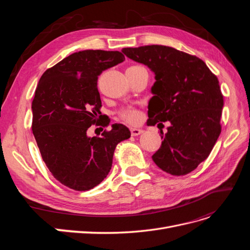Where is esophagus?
I'll list each match as a JSON object with an SVG mask.
<instances>
[{
    "label": "esophagus",
    "instance_id": "esophagus-1",
    "mask_svg": "<svg viewBox=\"0 0 250 250\" xmlns=\"http://www.w3.org/2000/svg\"><path fill=\"white\" fill-rule=\"evenodd\" d=\"M130 131H131V135H133V137H137V135H140L144 132V130L140 129V128H131Z\"/></svg>",
    "mask_w": 250,
    "mask_h": 250
}]
</instances>
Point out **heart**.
Here are the masks:
<instances>
[{
    "instance_id": "obj_1",
    "label": "heart",
    "mask_w": 250,
    "mask_h": 250,
    "mask_svg": "<svg viewBox=\"0 0 250 250\" xmlns=\"http://www.w3.org/2000/svg\"><path fill=\"white\" fill-rule=\"evenodd\" d=\"M119 115L121 119L129 124H138L141 122V120L143 118L142 112L132 106H127L122 108L119 111Z\"/></svg>"
}]
</instances>
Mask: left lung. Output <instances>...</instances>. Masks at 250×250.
Here are the masks:
<instances>
[{
  "label": "left lung",
  "instance_id": "1",
  "mask_svg": "<svg viewBox=\"0 0 250 250\" xmlns=\"http://www.w3.org/2000/svg\"><path fill=\"white\" fill-rule=\"evenodd\" d=\"M124 54L155 75L148 104V126L161 130L162 145L152 155L158 168L186 175L206 161L221 132L223 96L218 78L198 57L167 46L124 48Z\"/></svg>",
  "mask_w": 250,
  "mask_h": 250
}]
</instances>
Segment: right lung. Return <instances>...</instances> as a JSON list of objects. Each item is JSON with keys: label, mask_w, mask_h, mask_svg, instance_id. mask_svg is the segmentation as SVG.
Wrapping results in <instances>:
<instances>
[{"label": "right lung", "mask_w": 250, "mask_h": 250, "mask_svg": "<svg viewBox=\"0 0 250 250\" xmlns=\"http://www.w3.org/2000/svg\"><path fill=\"white\" fill-rule=\"evenodd\" d=\"M119 51L84 50L65 57L42 74L32 102V131L43 162L59 183L76 191L99 185L111 169L120 142L130 138L112 124L100 138L87 129L102 120L98 76L123 62ZM109 119L98 125L107 126Z\"/></svg>", "instance_id": "1"}]
</instances>
